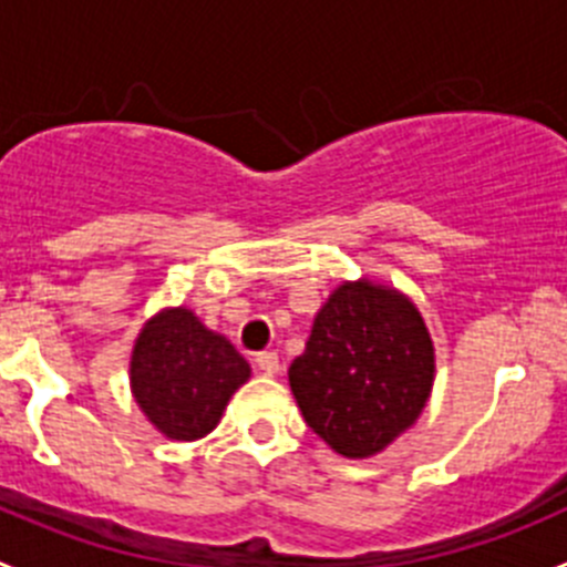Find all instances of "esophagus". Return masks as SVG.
<instances>
[{"label": "esophagus", "mask_w": 567, "mask_h": 567, "mask_svg": "<svg viewBox=\"0 0 567 567\" xmlns=\"http://www.w3.org/2000/svg\"><path fill=\"white\" fill-rule=\"evenodd\" d=\"M257 368L262 370V373L266 375H274V373H279V357L274 351H262V353H257Z\"/></svg>", "instance_id": "34e87169"}]
</instances>
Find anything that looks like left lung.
<instances>
[{
    "label": "left lung",
    "mask_w": 567,
    "mask_h": 567,
    "mask_svg": "<svg viewBox=\"0 0 567 567\" xmlns=\"http://www.w3.org/2000/svg\"><path fill=\"white\" fill-rule=\"evenodd\" d=\"M305 422L346 458L381 453L414 425L433 386V342L409 299L346 282L288 370Z\"/></svg>",
    "instance_id": "1"
}]
</instances>
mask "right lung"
<instances>
[{
	"label": "right lung",
	"mask_w": 567,
	"mask_h": 567,
	"mask_svg": "<svg viewBox=\"0 0 567 567\" xmlns=\"http://www.w3.org/2000/svg\"><path fill=\"white\" fill-rule=\"evenodd\" d=\"M249 364L194 312L175 307L147 320L131 357V390L147 420L177 442L214 431Z\"/></svg>",
	"instance_id": "1"
}]
</instances>
